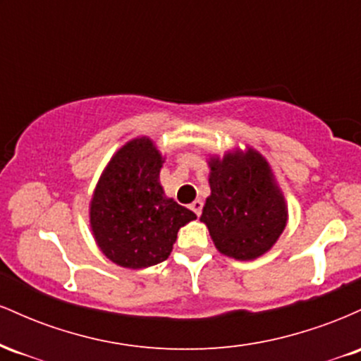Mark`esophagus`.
<instances>
[{"label":"esophagus","instance_id":"1","mask_svg":"<svg viewBox=\"0 0 361 361\" xmlns=\"http://www.w3.org/2000/svg\"><path fill=\"white\" fill-rule=\"evenodd\" d=\"M202 207H204V204H202V200H193L192 204H190V209H192L193 212L198 215V217H200V214H202Z\"/></svg>","mask_w":361,"mask_h":361}]
</instances>
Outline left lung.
Masks as SVG:
<instances>
[{
	"instance_id": "left-lung-1",
	"label": "left lung",
	"mask_w": 361,
	"mask_h": 361,
	"mask_svg": "<svg viewBox=\"0 0 361 361\" xmlns=\"http://www.w3.org/2000/svg\"><path fill=\"white\" fill-rule=\"evenodd\" d=\"M210 195L200 221L219 252L239 261L263 256L279 241L288 209L268 161L256 149L207 159Z\"/></svg>"
}]
</instances>
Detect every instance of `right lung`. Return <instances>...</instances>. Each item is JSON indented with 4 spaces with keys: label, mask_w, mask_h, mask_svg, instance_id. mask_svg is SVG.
I'll return each mask as SVG.
<instances>
[{
    "label": "right lung",
    "mask_w": 361,
    "mask_h": 361,
    "mask_svg": "<svg viewBox=\"0 0 361 361\" xmlns=\"http://www.w3.org/2000/svg\"><path fill=\"white\" fill-rule=\"evenodd\" d=\"M164 157L142 135L123 144L103 169L90 202V227L103 255L140 270L169 256L178 231L197 215L166 197L159 183Z\"/></svg>",
    "instance_id": "add662e5"
}]
</instances>
